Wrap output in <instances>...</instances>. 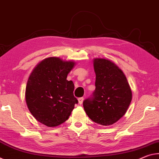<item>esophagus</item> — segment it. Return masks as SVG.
I'll return each instance as SVG.
<instances>
[{
    "mask_svg": "<svg viewBox=\"0 0 159 159\" xmlns=\"http://www.w3.org/2000/svg\"><path fill=\"white\" fill-rule=\"evenodd\" d=\"M83 101H84V98L83 97H80L78 98V101H79L80 104H82L83 103Z\"/></svg>",
    "mask_w": 159,
    "mask_h": 159,
    "instance_id": "obj_1",
    "label": "esophagus"
}]
</instances>
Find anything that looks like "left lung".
<instances>
[{"mask_svg":"<svg viewBox=\"0 0 159 159\" xmlns=\"http://www.w3.org/2000/svg\"><path fill=\"white\" fill-rule=\"evenodd\" d=\"M96 89L83 101L89 118L102 125H111L123 117L132 101L127 78L118 66L108 60L93 61Z\"/></svg>","mask_w":159,"mask_h":159,"instance_id":"obj_1","label":"left lung"}]
</instances>
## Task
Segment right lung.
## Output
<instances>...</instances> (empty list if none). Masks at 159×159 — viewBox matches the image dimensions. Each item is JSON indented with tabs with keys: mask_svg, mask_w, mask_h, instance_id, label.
<instances>
[{
	"mask_svg": "<svg viewBox=\"0 0 159 159\" xmlns=\"http://www.w3.org/2000/svg\"><path fill=\"white\" fill-rule=\"evenodd\" d=\"M75 66L51 57L41 61L29 77L25 99L29 110L39 122L56 127L66 122L78 101L74 97L75 85L67 76Z\"/></svg>",
	"mask_w": 159,
	"mask_h": 159,
	"instance_id": "obj_1",
	"label": "right lung"
}]
</instances>
